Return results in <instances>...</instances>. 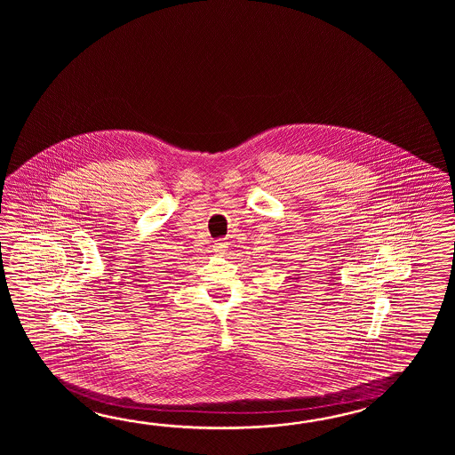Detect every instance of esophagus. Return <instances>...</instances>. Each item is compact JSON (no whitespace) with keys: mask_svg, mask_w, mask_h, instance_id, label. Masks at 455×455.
<instances>
[{"mask_svg":"<svg viewBox=\"0 0 455 455\" xmlns=\"http://www.w3.org/2000/svg\"><path fill=\"white\" fill-rule=\"evenodd\" d=\"M214 253H218V255H221L226 251V242H216L213 245Z\"/></svg>","mask_w":455,"mask_h":455,"instance_id":"34e87169","label":"esophagus"}]
</instances>
